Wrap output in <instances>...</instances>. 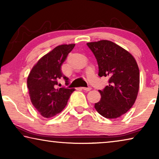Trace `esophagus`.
Returning <instances> with one entry per match:
<instances>
[{"label":"esophagus","mask_w":159,"mask_h":159,"mask_svg":"<svg viewBox=\"0 0 159 159\" xmlns=\"http://www.w3.org/2000/svg\"><path fill=\"white\" fill-rule=\"evenodd\" d=\"M81 89H82V90L84 91H90L92 88H81Z\"/></svg>","instance_id":"1"}]
</instances>
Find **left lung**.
Returning <instances> with one entry per match:
<instances>
[{
	"mask_svg": "<svg viewBox=\"0 0 159 159\" xmlns=\"http://www.w3.org/2000/svg\"><path fill=\"white\" fill-rule=\"evenodd\" d=\"M96 58L100 77H108V85L98 90L101 98L95 108L101 116L116 119L135 102L140 87V71L134 56L110 40L87 43Z\"/></svg>",
	"mask_w": 159,
	"mask_h": 159,
	"instance_id": "8db88e82",
	"label": "left lung"
}]
</instances>
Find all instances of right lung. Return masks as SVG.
Here are the masks:
<instances>
[{"label": "right lung", "mask_w": 159, "mask_h": 159, "mask_svg": "<svg viewBox=\"0 0 159 159\" xmlns=\"http://www.w3.org/2000/svg\"><path fill=\"white\" fill-rule=\"evenodd\" d=\"M75 44L58 45L34 65L27 77V88L32 105L45 118L59 114L66 106L75 89L57 88V80L63 77L61 67Z\"/></svg>", "instance_id": "right-lung-1"}]
</instances>
